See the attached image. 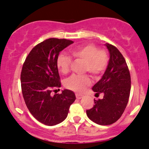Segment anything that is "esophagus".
<instances>
[{
	"mask_svg": "<svg viewBox=\"0 0 149 149\" xmlns=\"http://www.w3.org/2000/svg\"><path fill=\"white\" fill-rule=\"evenodd\" d=\"M76 97H77V99H78V100H80V99H81L82 97H83V95H81V94L76 93Z\"/></svg>",
	"mask_w": 149,
	"mask_h": 149,
	"instance_id": "esophagus-1",
	"label": "esophagus"
}]
</instances>
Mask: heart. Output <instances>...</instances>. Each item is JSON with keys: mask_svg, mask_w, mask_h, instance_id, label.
<instances>
[{"mask_svg": "<svg viewBox=\"0 0 149 149\" xmlns=\"http://www.w3.org/2000/svg\"><path fill=\"white\" fill-rule=\"evenodd\" d=\"M71 53L75 58L85 61V72H89L94 77L102 74L107 67V54L104 51L99 50L94 44H85L79 45L71 50ZM72 58L70 56L64 53L58 55L56 60V65L62 74H67L70 69ZM91 80L88 75H76L70 77L65 81V86L75 92L81 93L86 87L91 85Z\"/></svg>", "mask_w": 149, "mask_h": 149, "instance_id": "1", "label": "heart"}]
</instances>
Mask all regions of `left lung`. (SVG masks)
<instances>
[{"label": "left lung", "mask_w": 149, "mask_h": 149, "mask_svg": "<svg viewBox=\"0 0 149 149\" xmlns=\"http://www.w3.org/2000/svg\"><path fill=\"white\" fill-rule=\"evenodd\" d=\"M109 61L102 78L93 86L95 95L104 94L102 99L94 100L95 105L86 110L87 116L94 123L111 125L122 116L130 97V74L123 55L116 47L106 43Z\"/></svg>", "instance_id": "8db88e82"}]
</instances>
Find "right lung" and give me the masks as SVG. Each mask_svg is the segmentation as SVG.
<instances>
[{"mask_svg": "<svg viewBox=\"0 0 149 149\" xmlns=\"http://www.w3.org/2000/svg\"><path fill=\"white\" fill-rule=\"evenodd\" d=\"M72 43L66 39H47L33 47L23 65L21 84L24 101L34 118L45 125L52 126L63 121L76 99L74 92L68 89L52 95V91L61 86L57 58Z\"/></svg>", "mask_w": 149, "mask_h": 149, "instance_id": "1", "label": "right lung"}]
</instances>
